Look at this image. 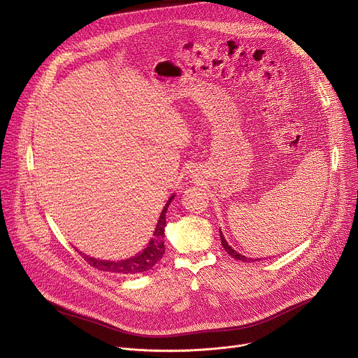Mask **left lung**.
Instances as JSON below:
<instances>
[{"mask_svg":"<svg viewBox=\"0 0 358 358\" xmlns=\"http://www.w3.org/2000/svg\"><path fill=\"white\" fill-rule=\"evenodd\" d=\"M220 239H222V245H223V248L226 249V252H227L231 257H234V259H237V260H242V262H256V260H259V259H250V257H246V256H243V255H241V253H237L236 250H233V249L229 246V243L224 241V237H223L222 231H220Z\"/></svg>","mask_w":358,"mask_h":358,"instance_id":"1","label":"left lung"}]
</instances>
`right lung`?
Here are the masks:
<instances>
[{
	"label": "right lung",
	"mask_w": 358,
	"mask_h": 358,
	"mask_svg": "<svg viewBox=\"0 0 358 358\" xmlns=\"http://www.w3.org/2000/svg\"><path fill=\"white\" fill-rule=\"evenodd\" d=\"M174 199V196L170 197V200L166 201L159 220L157 223V229L154 231V237L152 241L150 242L148 248L142 250V253L127 259V260H121V262H108V260H98L89 257L83 253H80V256L87 262V264L93 268H96L99 271L103 272H113V273H122V275H134V273H141L145 272L154 268V265L157 262H159L165 253V246H164V227H165V213L166 208H169L171 200Z\"/></svg>",
	"instance_id": "1"
}]
</instances>
